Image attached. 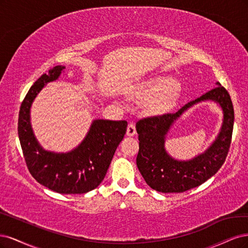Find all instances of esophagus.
Here are the masks:
<instances>
[{"instance_id": "1", "label": "esophagus", "mask_w": 248, "mask_h": 248, "mask_svg": "<svg viewBox=\"0 0 248 248\" xmlns=\"http://www.w3.org/2000/svg\"><path fill=\"white\" fill-rule=\"evenodd\" d=\"M136 135V127L134 124H130L127 125V129H126V136H129V137H133V136Z\"/></svg>"}]
</instances>
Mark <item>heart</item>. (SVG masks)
<instances>
[{
	"mask_svg": "<svg viewBox=\"0 0 248 248\" xmlns=\"http://www.w3.org/2000/svg\"><path fill=\"white\" fill-rule=\"evenodd\" d=\"M176 87L177 83L175 82L173 79L167 77H159L146 85L144 93L148 95V97H154V95H158L159 93L165 92L176 90Z\"/></svg>",
	"mask_w": 248,
	"mask_h": 248,
	"instance_id": "obj_1",
	"label": "heart"
}]
</instances>
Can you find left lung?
<instances>
[{
  "label": "left lung",
  "instance_id": "1",
  "mask_svg": "<svg viewBox=\"0 0 248 248\" xmlns=\"http://www.w3.org/2000/svg\"><path fill=\"white\" fill-rule=\"evenodd\" d=\"M217 87L182 106L176 113L141 119L136 124L139 135L137 167L147 185L159 193H183L201 186L220 169L231 145L234 108L231 97L219 82ZM212 101L221 108L223 121L219 134L203 153L188 160H178L165 149V138L171 125L195 105Z\"/></svg>",
  "mask_w": 248,
  "mask_h": 248
}]
</instances>
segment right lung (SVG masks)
<instances>
[{"label":"right lung","mask_w":248,"mask_h":248,"mask_svg":"<svg viewBox=\"0 0 248 248\" xmlns=\"http://www.w3.org/2000/svg\"><path fill=\"white\" fill-rule=\"evenodd\" d=\"M65 70V66H55L31 87L19 110L18 137L29 171L40 185L59 194H85L105 177L127 123L93 119L83 140L72 150L57 153L45 149L31 126V108L45 85L57 81Z\"/></svg>","instance_id":"1"}]
</instances>
